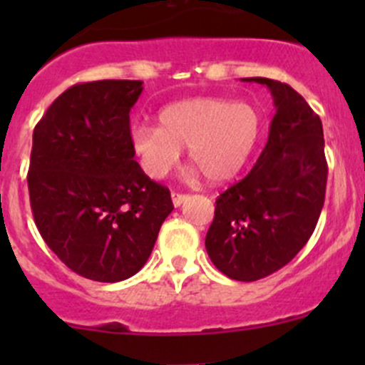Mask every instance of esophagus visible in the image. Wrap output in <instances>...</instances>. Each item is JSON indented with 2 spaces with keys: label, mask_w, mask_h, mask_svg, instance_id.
I'll list each match as a JSON object with an SVG mask.
<instances>
[{
  "label": "esophagus",
  "mask_w": 365,
  "mask_h": 365,
  "mask_svg": "<svg viewBox=\"0 0 365 365\" xmlns=\"http://www.w3.org/2000/svg\"><path fill=\"white\" fill-rule=\"evenodd\" d=\"M171 200H173V205H175V206H180V205L183 203V201L187 200V196H185V194L173 192V194H171Z\"/></svg>",
  "instance_id": "obj_1"
}]
</instances>
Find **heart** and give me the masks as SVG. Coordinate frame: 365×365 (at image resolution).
I'll list each match as a JSON object with an SVG mask.
<instances>
[{
  "instance_id": "heart-1",
  "label": "heart",
  "mask_w": 365,
  "mask_h": 365,
  "mask_svg": "<svg viewBox=\"0 0 365 365\" xmlns=\"http://www.w3.org/2000/svg\"><path fill=\"white\" fill-rule=\"evenodd\" d=\"M259 132L261 114L249 102L196 97L162 109L159 127L132 128L130 143L152 178L168 176L187 146L189 160L206 180L226 182L249 160Z\"/></svg>"
}]
</instances>
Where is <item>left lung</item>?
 Listing matches in <instances>:
<instances>
[{"label": "left lung", "instance_id": "8db88e82", "mask_svg": "<svg viewBox=\"0 0 365 365\" xmlns=\"http://www.w3.org/2000/svg\"><path fill=\"white\" fill-rule=\"evenodd\" d=\"M274 97L268 141L244 180L215 201L206 233L212 263L235 281L251 282L288 264L307 244L325 203V139L319 116L289 84L247 77Z\"/></svg>", "mask_w": 365, "mask_h": 365}]
</instances>
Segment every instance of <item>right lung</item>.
Instances as JSON below:
<instances>
[{
  "label": "right lung",
  "mask_w": 365,
  "mask_h": 365,
  "mask_svg": "<svg viewBox=\"0 0 365 365\" xmlns=\"http://www.w3.org/2000/svg\"><path fill=\"white\" fill-rule=\"evenodd\" d=\"M143 81L76 84L33 130L28 189L35 224L76 274L118 282L138 274L173 212L168 187L134 160L130 109Z\"/></svg>",
  "instance_id": "right-lung-1"
}]
</instances>
